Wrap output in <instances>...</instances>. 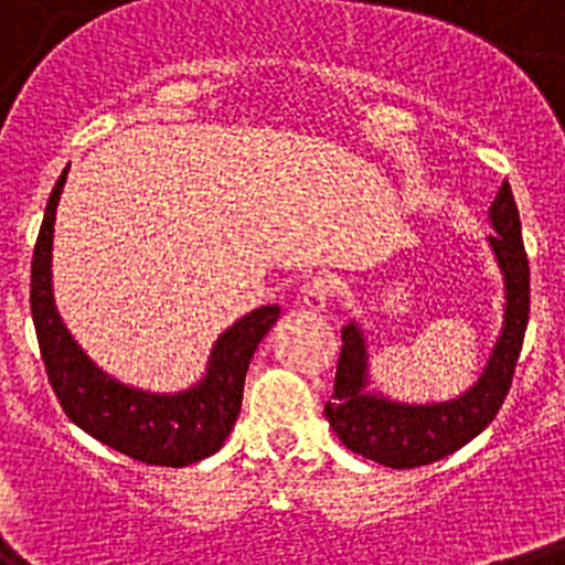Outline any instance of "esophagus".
<instances>
[{
    "instance_id": "34e87169",
    "label": "esophagus",
    "mask_w": 565,
    "mask_h": 565,
    "mask_svg": "<svg viewBox=\"0 0 565 565\" xmlns=\"http://www.w3.org/2000/svg\"><path fill=\"white\" fill-rule=\"evenodd\" d=\"M334 284L329 276H312L301 287V303L312 312H327L329 301H332Z\"/></svg>"
}]
</instances>
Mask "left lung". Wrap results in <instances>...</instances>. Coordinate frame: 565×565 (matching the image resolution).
Returning a JSON list of instances; mask_svg holds the SVG:
<instances>
[{
  "instance_id": "1",
  "label": "left lung",
  "mask_w": 565,
  "mask_h": 565,
  "mask_svg": "<svg viewBox=\"0 0 565 565\" xmlns=\"http://www.w3.org/2000/svg\"><path fill=\"white\" fill-rule=\"evenodd\" d=\"M492 236H487L498 273L504 278V318L479 380L445 403H399L371 385L369 338L358 318L343 327L334 394L327 419L352 454L394 470L430 465L476 439L504 405L515 374L523 332L530 323V262L523 250L521 220L504 180L490 205Z\"/></svg>"
}]
</instances>
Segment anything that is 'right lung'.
<instances>
[{"label":"right lung","instance_id":"obj_1","mask_svg":"<svg viewBox=\"0 0 565 565\" xmlns=\"http://www.w3.org/2000/svg\"><path fill=\"white\" fill-rule=\"evenodd\" d=\"M70 166L55 182L30 270V312L50 385L70 419L118 454L146 465L185 467L216 454L236 425L253 352L281 315L267 303L233 320L213 340L205 371L180 391H149L120 383L81 349L55 307L53 233Z\"/></svg>","mask_w":565,"mask_h":565}]
</instances>
